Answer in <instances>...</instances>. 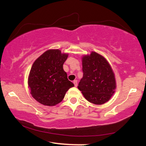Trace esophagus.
I'll list each match as a JSON object with an SVG mask.
<instances>
[{"instance_id":"esophagus-1","label":"esophagus","mask_w":146,"mask_h":146,"mask_svg":"<svg viewBox=\"0 0 146 146\" xmlns=\"http://www.w3.org/2000/svg\"><path fill=\"white\" fill-rule=\"evenodd\" d=\"M73 84H74V85H75V87H76V86H77V80H75L73 81Z\"/></svg>"}]
</instances>
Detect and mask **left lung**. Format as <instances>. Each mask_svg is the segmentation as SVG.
<instances>
[{
  "mask_svg": "<svg viewBox=\"0 0 146 146\" xmlns=\"http://www.w3.org/2000/svg\"><path fill=\"white\" fill-rule=\"evenodd\" d=\"M83 77L78 83V90L84 97L94 104H103L115 93L116 82L110 64L102 55L91 52L82 57Z\"/></svg>",
  "mask_w": 146,
  "mask_h": 146,
  "instance_id": "obj_1",
  "label": "left lung"
}]
</instances>
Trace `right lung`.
I'll return each mask as SVG.
<instances>
[{"label": "right lung", "instance_id": "1", "mask_svg": "<svg viewBox=\"0 0 146 146\" xmlns=\"http://www.w3.org/2000/svg\"><path fill=\"white\" fill-rule=\"evenodd\" d=\"M68 56L58 49H49L34 62L29 72L28 86L32 97L39 103L55 106L74 86L63 70Z\"/></svg>", "mask_w": 146, "mask_h": 146}]
</instances>
